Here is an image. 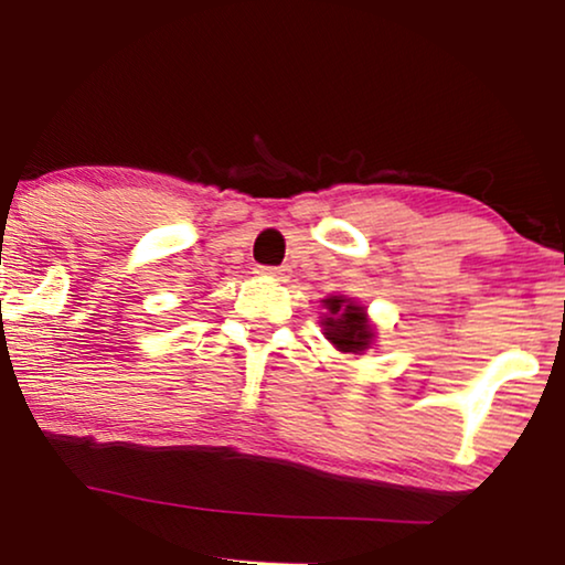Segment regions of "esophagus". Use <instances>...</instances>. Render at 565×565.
<instances>
[{"instance_id":"1","label":"esophagus","mask_w":565,"mask_h":565,"mask_svg":"<svg viewBox=\"0 0 565 565\" xmlns=\"http://www.w3.org/2000/svg\"><path fill=\"white\" fill-rule=\"evenodd\" d=\"M287 270L289 268H268V265H263V268H257V274L274 276V278H287Z\"/></svg>"}]
</instances>
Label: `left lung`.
<instances>
[{
    "mask_svg": "<svg viewBox=\"0 0 565 565\" xmlns=\"http://www.w3.org/2000/svg\"><path fill=\"white\" fill-rule=\"evenodd\" d=\"M329 308V319H323V329H327V340L342 353H361L372 345V327H369L364 308L353 305L345 297H329L323 300Z\"/></svg>",
    "mask_w": 565,
    "mask_h": 565,
    "instance_id": "obj_1",
    "label": "left lung"
}]
</instances>
